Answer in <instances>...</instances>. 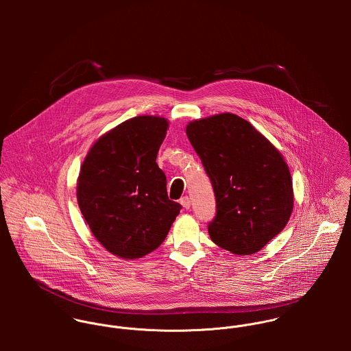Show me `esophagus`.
Masks as SVG:
<instances>
[{
  "instance_id": "obj_1",
  "label": "esophagus",
  "mask_w": 351,
  "mask_h": 351,
  "mask_svg": "<svg viewBox=\"0 0 351 351\" xmlns=\"http://www.w3.org/2000/svg\"><path fill=\"white\" fill-rule=\"evenodd\" d=\"M180 202H181V205H182L185 209H189V208H191V200H189L188 196H184V197L180 200Z\"/></svg>"
}]
</instances>
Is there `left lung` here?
<instances>
[{
	"label": "left lung",
	"instance_id": "8db88e82",
	"mask_svg": "<svg viewBox=\"0 0 351 351\" xmlns=\"http://www.w3.org/2000/svg\"><path fill=\"white\" fill-rule=\"evenodd\" d=\"M186 135L215 191L212 242L237 255L262 250L293 210L292 176L282 154L234 113L193 120Z\"/></svg>",
	"mask_w": 351,
	"mask_h": 351
}]
</instances>
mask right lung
I'll list each match as a JSON object with an SVG mask.
<instances>
[{
	"mask_svg": "<svg viewBox=\"0 0 351 351\" xmlns=\"http://www.w3.org/2000/svg\"><path fill=\"white\" fill-rule=\"evenodd\" d=\"M167 128L162 116L128 119L101 135L81 165L80 209L95 238L119 258L156 250L180 213L155 162Z\"/></svg>",
	"mask_w": 351,
	"mask_h": 351,
	"instance_id": "right-lung-1",
	"label": "right lung"
}]
</instances>
